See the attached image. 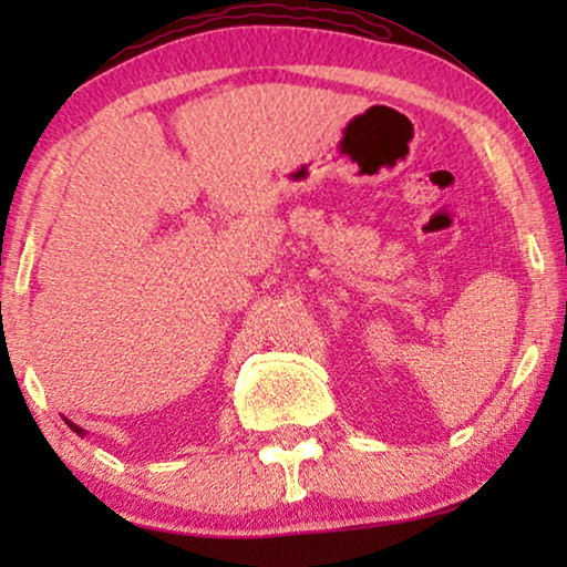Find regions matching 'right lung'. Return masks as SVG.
I'll return each mask as SVG.
<instances>
[{
	"instance_id": "obj_1",
	"label": "right lung",
	"mask_w": 567,
	"mask_h": 567,
	"mask_svg": "<svg viewBox=\"0 0 567 567\" xmlns=\"http://www.w3.org/2000/svg\"><path fill=\"white\" fill-rule=\"evenodd\" d=\"M66 423H69V429H72V431H74V433H80V436H84V431H82V429H80V425H74V423H72V421H66Z\"/></svg>"
}]
</instances>
